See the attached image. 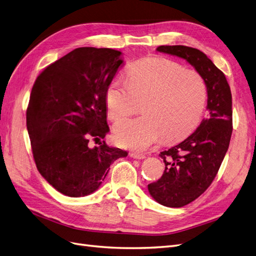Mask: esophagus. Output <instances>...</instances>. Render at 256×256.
<instances>
[{
  "label": "esophagus",
  "mask_w": 256,
  "mask_h": 256,
  "mask_svg": "<svg viewBox=\"0 0 256 256\" xmlns=\"http://www.w3.org/2000/svg\"><path fill=\"white\" fill-rule=\"evenodd\" d=\"M130 156L134 159H144L146 157L144 154H140V152H131Z\"/></svg>",
  "instance_id": "obj_1"
}]
</instances>
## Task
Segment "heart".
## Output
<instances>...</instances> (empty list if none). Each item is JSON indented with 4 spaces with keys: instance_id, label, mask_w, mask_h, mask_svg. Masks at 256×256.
Listing matches in <instances>:
<instances>
[{
    "instance_id": "heart-1",
    "label": "heart",
    "mask_w": 256,
    "mask_h": 256,
    "mask_svg": "<svg viewBox=\"0 0 256 256\" xmlns=\"http://www.w3.org/2000/svg\"><path fill=\"white\" fill-rule=\"evenodd\" d=\"M203 76L164 56H152L131 67L128 79L118 76L108 86L109 118L118 122L136 112L140 102L144 114L116 124V144L143 150L164 136L180 140L196 128L207 104Z\"/></svg>"
}]
</instances>
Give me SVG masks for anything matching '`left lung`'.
I'll return each instance as SVG.
<instances>
[{
  "label": "left lung",
  "mask_w": 256,
  "mask_h": 256,
  "mask_svg": "<svg viewBox=\"0 0 256 256\" xmlns=\"http://www.w3.org/2000/svg\"><path fill=\"white\" fill-rule=\"evenodd\" d=\"M157 51L187 60L203 76L208 90L207 118L182 143L160 152L166 170L148 184L154 200L178 208L203 194L219 171L233 131L232 94L226 76L202 51L187 46H159Z\"/></svg>",
  "instance_id": "8db88e82"
}]
</instances>
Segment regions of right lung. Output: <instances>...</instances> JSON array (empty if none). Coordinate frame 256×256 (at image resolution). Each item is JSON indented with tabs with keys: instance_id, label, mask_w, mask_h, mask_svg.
Segmentation results:
<instances>
[{
	"instance_id": "1",
	"label": "right lung",
	"mask_w": 256,
	"mask_h": 256,
	"mask_svg": "<svg viewBox=\"0 0 256 256\" xmlns=\"http://www.w3.org/2000/svg\"><path fill=\"white\" fill-rule=\"evenodd\" d=\"M120 51L82 47L54 62L37 76L26 110L38 172L54 189L72 198L96 191L110 166L128 152L90 138L109 132L106 94L122 66Z\"/></svg>"
}]
</instances>
